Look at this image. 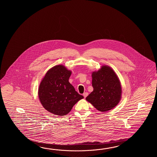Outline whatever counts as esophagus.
Listing matches in <instances>:
<instances>
[{"instance_id":"34e87169","label":"esophagus","mask_w":157,"mask_h":157,"mask_svg":"<svg viewBox=\"0 0 157 157\" xmlns=\"http://www.w3.org/2000/svg\"><path fill=\"white\" fill-rule=\"evenodd\" d=\"M87 95H88V93H85L83 94V96L85 98Z\"/></svg>"}]
</instances>
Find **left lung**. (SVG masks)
<instances>
[{
    "label": "left lung",
    "instance_id": "1",
    "mask_svg": "<svg viewBox=\"0 0 157 157\" xmlns=\"http://www.w3.org/2000/svg\"><path fill=\"white\" fill-rule=\"evenodd\" d=\"M94 90L86 98L97 110L105 112L113 109L120 101L122 88L120 81L112 68L102 66L92 73Z\"/></svg>",
    "mask_w": 157,
    "mask_h": 157
}]
</instances>
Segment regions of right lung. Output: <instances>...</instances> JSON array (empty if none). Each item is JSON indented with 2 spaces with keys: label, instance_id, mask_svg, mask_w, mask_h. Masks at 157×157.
Returning a JSON list of instances; mask_svg holds the SVG:
<instances>
[{
  "label": "right lung",
  "instance_id": "obj_1",
  "mask_svg": "<svg viewBox=\"0 0 157 157\" xmlns=\"http://www.w3.org/2000/svg\"><path fill=\"white\" fill-rule=\"evenodd\" d=\"M71 74L63 65H57L48 71L41 80L38 96L44 108L51 113L65 116L83 99L68 81Z\"/></svg>",
  "mask_w": 157,
  "mask_h": 157
}]
</instances>
